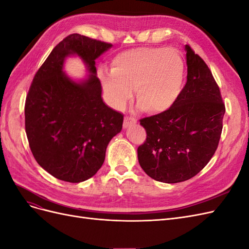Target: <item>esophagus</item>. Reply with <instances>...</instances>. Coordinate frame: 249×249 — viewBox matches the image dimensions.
Instances as JSON below:
<instances>
[{
	"label": "esophagus",
	"mask_w": 249,
	"mask_h": 249,
	"mask_svg": "<svg viewBox=\"0 0 249 249\" xmlns=\"http://www.w3.org/2000/svg\"><path fill=\"white\" fill-rule=\"evenodd\" d=\"M137 124V120L133 118V117H125L124 118V129H126V127H129L130 125H133V124Z\"/></svg>",
	"instance_id": "obj_1"
}]
</instances>
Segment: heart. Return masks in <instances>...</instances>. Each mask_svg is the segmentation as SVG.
<instances>
[{
  "mask_svg": "<svg viewBox=\"0 0 249 249\" xmlns=\"http://www.w3.org/2000/svg\"><path fill=\"white\" fill-rule=\"evenodd\" d=\"M185 71L184 59L175 49L138 48L113 58L110 73H102L101 81L114 109L123 110L135 90L138 108L159 114L179 99Z\"/></svg>",
  "mask_w": 249,
  "mask_h": 249,
  "instance_id": "heart-1",
  "label": "heart"
}]
</instances>
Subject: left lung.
Listing matches in <instances>:
<instances>
[{"label":"left lung","instance_id":"1","mask_svg":"<svg viewBox=\"0 0 249 249\" xmlns=\"http://www.w3.org/2000/svg\"><path fill=\"white\" fill-rule=\"evenodd\" d=\"M187 82L166 112L140 120L146 140L137 149L141 168L158 182L173 184L196 176L215 154L225 107L205 61L186 44Z\"/></svg>","mask_w":249,"mask_h":249}]
</instances>
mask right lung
I'll list each match as a JSON object with an SVG mask.
<instances>
[{
	"label": "right lung",
	"instance_id": "obj_1",
	"mask_svg": "<svg viewBox=\"0 0 249 249\" xmlns=\"http://www.w3.org/2000/svg\"><path fill=\"white\" fill-rule=\"evenodd\" d=\"M112 44L80 34L64 38L36 72L26 99L25 125L31 152L58 179L80 183L93 177L105 161L110 140L123 129L124 115L102 99L95 59ZM77 55L88 76L73 80L63 71Z\"/></svg>",
	"mask_w": 249,
	"mask_h": 249
}]
</instances>
